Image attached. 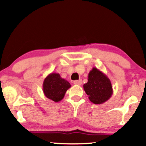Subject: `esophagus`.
<instances>
[{"instance_id":"obj_1","label":"esophagus","mask_w":146,"mask_h":146,"mask_svg":"<svg viewBox=\"0 0 146 146\" xmlns=\"http://www.w3.org/2000/svg\"><path fill=\"white\" fill-rule=\"evenodd\" d=\"M75 85H78V86H80V85H82V81L81 80H75L74 81V82H73Z\"/></svg>"}]
</instances>
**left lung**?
Here are the masks:
<instances>
[{"label":"left lung","instance_id":"obj_1","mask_svg":"<svg viewBox=\"0 0 146 146\" xmlns=\"http://www.w3.org/2000/svg\"><path fill=\"white\" fill-rule=\"evenodd\" d=\"M83 87L90 101L95 104H102L108 101L113 93L109 78L95 67L89 72L88 82Z\"/></svg>","mask_w":146,"mask_h":146}]
</instances>
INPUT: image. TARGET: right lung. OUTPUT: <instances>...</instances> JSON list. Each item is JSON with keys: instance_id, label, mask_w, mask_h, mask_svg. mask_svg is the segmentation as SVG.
Here are the masks:
<instances>
[{"instance_id": "add662e5", "label": "right lung", "mask_w": 146, "mask_h": 146, "mask_svg": "<svg viewBox=\"0 0 146 146\" xmlns=\"http://www.w3.org/2000/svg\"><path fill=\"white\" fill-rule=\"evenodd\" d=\"M71 84L61 78L59 73H51L44 79L42 84L43 93L46 98L55 102L61 101Z\"/></svg>"}]
</instances>
